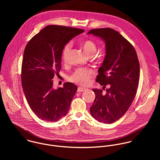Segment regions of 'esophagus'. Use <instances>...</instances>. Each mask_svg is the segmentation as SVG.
<instances>
[{"label": "esophagus", "mask_w": 160, "mask_h": 160, "mask_svg": "<svg viewBox=\"0 0 160 160\" xmlns=\"http://www.w3.org/2000/svg\"><path fill=\"white\" fill-rule=\"evenodd\" d=\"M86 90V88H78V92H81L85 91Z\"/></svg>", "instance_id": "1"}]
</instances>
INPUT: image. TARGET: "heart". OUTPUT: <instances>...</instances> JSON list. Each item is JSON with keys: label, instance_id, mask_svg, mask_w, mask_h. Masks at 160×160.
<instances>
[{"label": "heart", "instance_id": "obj_1", "mask_svg": "<svg viewBox=\"0 0 160 160\" xmlns=\"http://www.w3.org/2000/svg\"><path fill=\"white\" fill-rule=\"evenodd\" d=\"M81 46L84 52L90 57L95 55L97 51V47L95 43L89 39H86L82 41ZM71 48V44L70 43H68L63 47L62 49V59L64 63H66L68 61ZM92 74L93 71L90 69H78L70 76L69 79L72 82L78 84L79 85L85 86L89 82Z\"/></svg>", "mask_w": 160, "mask_h": 160}]
</instances>
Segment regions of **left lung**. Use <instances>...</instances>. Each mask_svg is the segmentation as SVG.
I'll return each mask as SVG.
<instances>
[{"label": "left lung", "mask_w": 160, "mask_h": 160, "mask_svg": "<svg viewBox=\"0 0 160 160\" xmlns=\"http://www.w3.org/2000/svg\"><path fill=\"white\" fill-rule=\"evenodd\" d=\"M100 38L105 42L106 55L96 81L103 88L92 89L95 98L90 108L93 118L100 122L113 123L129 108L137 93L140 65L136 50L119 32L112 28L90 30L88 34Z\"/></svg>", "instance_id": "obj_1"}]
</instances>
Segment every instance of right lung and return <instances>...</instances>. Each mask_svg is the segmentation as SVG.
Returning <instances> with one entry per match:
<instances>
[{
	"instance_id": "1",
	"label": "right lung",
	"mask_w": 160,
	"mask_h": 160,
	"mask_svg": "<svg viewBox=\"0 0 160 160\" xmlns=\"http://www.w3.org/2000/svg\"><path fill=\"white\" fill-rule=\"evenodd\" d=\"M84 30L49 25L27 44L23 55L22 84L28 103L39 119L56 122L67 114L78 88L66 82L63 88H53L55 74L61 69L63 47Z\"/></svg>"
}]
</instances>
